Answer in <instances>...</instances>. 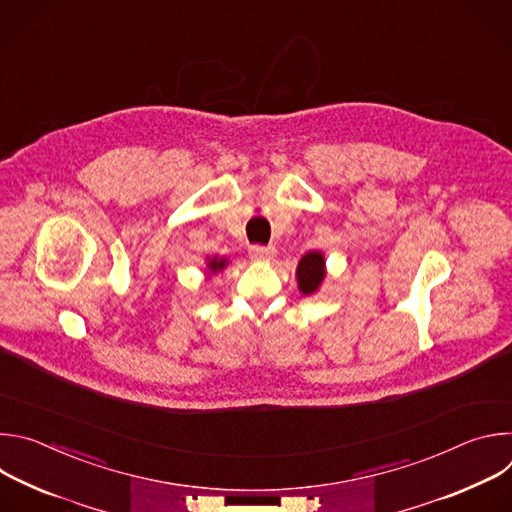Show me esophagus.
<instances>
[{"instance_id":"esophagus-1","label":"esophagus","mask_w":512,"mask_h":512,"mask_svg":"<svg viewBox=\"0 0 512 512\" xmlns=\"http://www.w3.org/2000/svg\"><path fill=\"white\" fill-rule=\"evenodd\" d=\"M249 255L255 261H271L275 257V247H265V245H253L249 247Z\"/></svg>"}]
</instances>
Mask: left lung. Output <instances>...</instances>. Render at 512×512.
I'll return each instance as SVG.
<instances>
[{
	"mask_svg": "<svg viewBox=\"0 0 512 512\" xmlns=\"http://www.w3.org/2000/svg\"><path fill=\"white\" fill-rule=\"evenodd\" d=\"M298 275V287L304 296H312L322 285L326 277V261L320 251H310L306 253L296 269Z\"/></svg>",
	"mask_w": 512,
	"mask_h": 512,
	"instance_id": "8db88e82",
	"label": "left lung"
}]
</instances>
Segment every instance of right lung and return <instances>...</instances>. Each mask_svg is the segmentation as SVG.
<instances>
[{"label": "right lung", "mask_w": 512, "mask_h": 512, "mask_svg": "<svg viewBox=\"0 0 512 512\" xmlns=\"http://www.w3.org/2000/svg\"><path fill=\"white\" fill-rule=\"evenodd\" d=\"M225 265H227V259L223 257V259H218V257H212V259H208V271L210 273H216V271H223L225 269Z\"/></svg>", "instance_id": "obj_1"}]
</instances>
